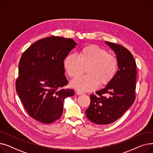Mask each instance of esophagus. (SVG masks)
Instances as JSON below:
<instances>
[{"mask_svg":"<svg viewBox=\"0 0 153 153\" xmlns=\"http://www.w3.org/2000/svg\"><path fill=\"white\" fill-rule=\"evenodd\" d=\"M76 94H77V95H82V94H84V92H81V91H76Z\"/></svg>","mask_w":153,"mask_h":153,"instance_id":"1","label":"esophagus"}]
</instances>
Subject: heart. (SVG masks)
<instances>
[{"instance_id": "obj_1", "label": "heart", "mask_w": 153, "mask_h": 153, "mask_svg": "<svg viewBox=\"0 0 153 153\" xmlns=\"http://www.w3.org/2000/svg\"><path fill=\"white\" fill-rule=\"evenodd\" d=\"M64 68L68 75L75 79L82 75L87 68V75L71 83V86L81 91H92L108 85L114 78L118 69L115 56L96 45L82 48L77 54H68L64 60Z\"/></svg>"}]
</instances>
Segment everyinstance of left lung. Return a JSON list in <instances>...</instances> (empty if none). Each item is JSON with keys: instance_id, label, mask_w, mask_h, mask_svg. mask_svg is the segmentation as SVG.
<instances>
[{"instance_id": "8db88e82", "label": "left lung", "mask_w": 153, "mask_h": 153, "mask_svg": "<svg viewBox=\"0 0 153 153\" xmlns=\"http://www.w3.org/2000/svg\"><path fill=\"white\" fill-rule=\"evenodd\" d=\"M117 55L118 69L113 80L103 89L91 94L85 114L91 122L105 125L121 117L135 100L136 65L133 56L126 48L105 42Z\"/></svg>"}]
</instances>
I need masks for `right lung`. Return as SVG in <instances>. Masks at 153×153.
Instances as JSON below:
<instances>
[{
    "label": "right lung",
    "instance_id": "right-lung-1",
    "mask_svg": "<svg viewBox=\"0 0 153 153\" xmlns=\"http://www.w3.org/2000/svg\"><path fill=\"white\" fill-rule=\"evenodd\" d=\"M76 45L71 38L53 36L35 42L22 55L16 91L28 115L39 122L59 119L64 99L74 95V90L63 88L68 84L63 62Z\"/></svg>",
    "mask_w": 153,
    "mask_h": 153
}]
</instances>
